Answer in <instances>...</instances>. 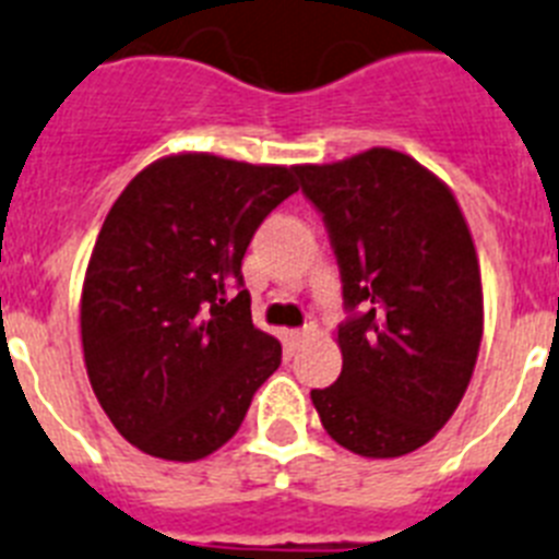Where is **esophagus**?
<instances>
[{"label": "esophagus", "instance_id": "esophagus-1", "mask_svg": "<svg viewBox=\"0 0 559 559\" xmlns=\"http://www.w3.org/2000/svg\"><path fill=\"white\" fill-rule=\"evenodd\" d=\"M313 333H317V325H305V328H297V331H288V338L294 342V345H299L302 338L313 336Z\"/></svg>", "mask_w": 559, "mask_h": 559}]
</instances>
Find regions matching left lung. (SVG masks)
Returning a JSON list of instances; mask_svg holds the SVG:
<instances>
[{
  "instance_id": "left-lung-1",
  "label": "left lung",
  "mask_w": 559,
  "mask_h": 559,
  "mask_svg": "<svg viewBox=\"0 0 559 559\" xmlns=\"http://www.w3.org/2000/svg\"><path fill=\"white\" fill-rule=\"evenodd\" d=\"M331 237L347 319L342 373L311 390L322 427L345 450L399 457L450 421L484 336L478 254L455 198L395 150L297 166Z\"/></svg>"
}]
</instances>
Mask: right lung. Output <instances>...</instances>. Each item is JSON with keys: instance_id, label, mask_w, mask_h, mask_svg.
Returning a JSON list of instances; mask_svg holds the SVG:
<instances>
[{"instance_id": "add662e5", "label": "right lung", "mask_w": 559, "mask_h": 559, "mask_svg": "<svg viewBox=\"0 0 559 559\" xmlns=\"http://www.w3.org/2000/svg\"><path fill=\"white\" fill-rule=\"evenodd\" d=\"M297 166L155 160L112 203L81 290L90 384L146 455L200 461L240 429L283 347L251 322L242 257Z\"/></svg>"}]
</instances>
